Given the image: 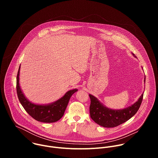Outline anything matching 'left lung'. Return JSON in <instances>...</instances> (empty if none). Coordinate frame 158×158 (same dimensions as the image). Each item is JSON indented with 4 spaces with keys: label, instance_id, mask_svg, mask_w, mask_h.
Here are the masks:
<instances>
[{
    "label": "left lung",
    "instance_id": "obj_1",
    "mask_svg": "<svg viewBox=\"0 0 158 158\" xmlns=\"http://www.w3.org/2000/svg\"><path fill=\"white\" fill-rule=\"evenodd\" d=\"M132 54L136 57L134 54ZM89 95L91 99L90 116L96 123L104 127H116L131 119L139 110L143 98V94L138 101L132 106L121 110H114L104 106L94 96Z\"/></svg>",
    "mask_w": 158,
    "mask_h": 158
}]
</instances>
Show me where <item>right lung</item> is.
Wrapping results in <instances>:
<instances>
[{"label": "right lung", "mask_w": 158, "mask_h": 158, "mask_svg": "<svg viewBox=\"0 0 158 158\" xmlns=\"http://www.w3.org/2000/svg\"><path fill=\"white\" fill-rule=\"evenodd\" d=\"M20 67V65L17 75L16 89L19 100L22 106L27 113L37 121L51 123L59 121L63 116L71 97L77 91V89H74L67 91L62 98L53 103L47 105L35 104L30 102L21 91L19 85Z\"/></svg>", "instance_id": "1"}]
</instances>
